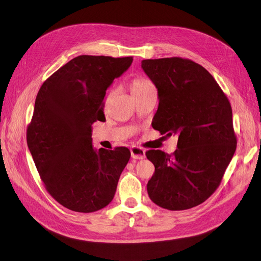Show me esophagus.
Wrapping results in <instances>:
<instances>
[{"mask_svg":"<svg viewBox=\"0 0 261 261\" xmlns=\"http://www.w3.org/2000/svg\"><path fill=\"white\" fill-rule=\"evenodd\" d=\"M130 154L132 158L135 160H142L146 156V151L139 147H133L130 149Z\"/></svg>","mask_w":261,"mask_h":261,"instance_id":"esophagus-1","label":"esophagus"}]
</instances>
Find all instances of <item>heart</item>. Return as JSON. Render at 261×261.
Listing matches in <instances>:
<instances>
[{"label": "heart", "mask_w": 261, "mask_h": 261, "mask_svg": "<svg viewBox=\"0 0 261 261\" xmlns=\"http://www.w3.org/2000/svg\"><path fill=\"white\" fill-rule=\"evenodd\" d=\"M150 86H153V84H152L149 80H146V79H135L133 82L130 83V92L132 94H137L141 91H143V89H146Z\"/></svg>", "instance_id": "heart-1"}]
</instances>
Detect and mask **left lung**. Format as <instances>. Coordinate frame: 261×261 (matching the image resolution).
<instances>
[{"label": "left lung", "mask_w": 261, "mask_h": 261, "mask_svg": "<svg viewBox=\"0 0 261 261\" xmlns=\"http://www.w3.org/2000/svg\"><path fill=\"white\" fill-rule=\"evenodd\" d=\"M141 68L158 88L153 128L178 136L172 154L146 152L155 167L148 194L165 210L192 208L216 191L236 152L231 105L208 71L190 59H145Z\"/></svg>", "instance_id": "left-lung-1"}]
</instances>
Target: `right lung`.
<instances>
[{"instance_id":"right-lung-1","label":"right lung","mask_w":261,"mask_h":261,"mask_svg":"<svg viewBox=\"0 0 261 261\" xmlns=\"http://www.w3.org/2000/svg\"><path fill=\"white\" fill-rule=\"evenodd\" d=\"M133 57L81 55L42 84L27 143L47 192L59 204L93 213L109 204L130 152L125 147L96 150L92 125L103 121V98Z\"/></svg>"}]
</instances>
